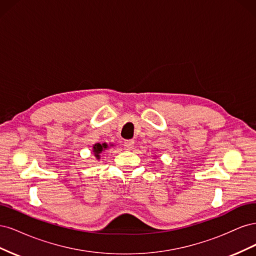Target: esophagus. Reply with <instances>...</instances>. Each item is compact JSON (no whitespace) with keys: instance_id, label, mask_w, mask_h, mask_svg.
<instances>
[{"instance_id":"34e87169","label":"esophagus","mask_w":256,"mask_h":256,"mask_svg":"<svg viewBox=\"0 0 256 256\" xmlns=\"http://www.w3.org/2000/svg\"><path fill=\"white\" fill-rule=\"evenodd\" d=\"M134 145V140H126L125 142H124V146H125V148L127 150H130L131 148H132Z\"/></svg>"}]
</instances>
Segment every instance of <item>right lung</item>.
I'll return each mask as SVG.
<instances>
[{
    "label": "right lung",
    "instance_id": "1",
    "mask_svg": "<svg viewBox=\"0 0 256 256\" xmlns=\"http://www.w3.org/2000/svg\"><path fill=\"white\" fill-rule=\"evenodd\" d=\"M106 148H109V145L106 143H96L94 146H92V152H94L95 157L97 159L100 158V154L104 152Z\"/></svg>",
    "mask_w": 256,
    "mask_h": 256
}]
</instances>
